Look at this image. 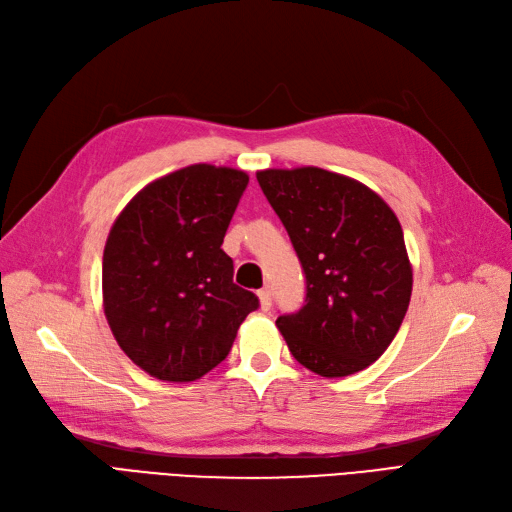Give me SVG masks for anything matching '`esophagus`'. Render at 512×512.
I'll return each instance as SVG.
<instances>
[{
	"label": "esophagus",
	"instance_id": "esophagus-1",
	"mask_svg": "<svg viewBox=\"0 0 512 512\" xmlns=\"http://www.w3.org/2000/svg\"><path fill=\"white\" fill-rule=\"evenodd\" d=\"M258 301H260V309L262 312H269L271 305H273V294L269 288H262L258 290Z\"/></svg>",
	"mask_w": 512,
	"mask_h": 512
}]
</instances>
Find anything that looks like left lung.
<instances>
[{
    "label": "left lung",
    "instance_id": "8db88e82",
    "mask_svg": "<svg viewBox=\"0 0 512 512\" xmlns=\"http://www.w3.org/2000/svg\"><path fill=\"white\" fill-rule=\"evenodd\" d=\"M256 179L305 271V305L275 322L292 356L322 378L369 367L410 305L397 215L365 183L318 166L267 168Z\"/></svg>",
    "mask_w": 512,
    "mask_h": 512
}]
</instances>
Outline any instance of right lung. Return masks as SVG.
Segmentation results:
<instances>
[{"label": "right lung", "instance_id": "obj_1", "mask_svg": "<svg viewBox=\"0 0 512 512\" xmlns=\"http://www.w3.org/2000/svg\"><path fill=\"white\" fill-rule=\"evenodd\" d=\"M247 173L192 164L147 183L106 237L102 305L119 348L164 382L220 365L258 297L222 250Z\"/></svg>", "mask_w": 512, "mask_h": 512}]
</instances>
